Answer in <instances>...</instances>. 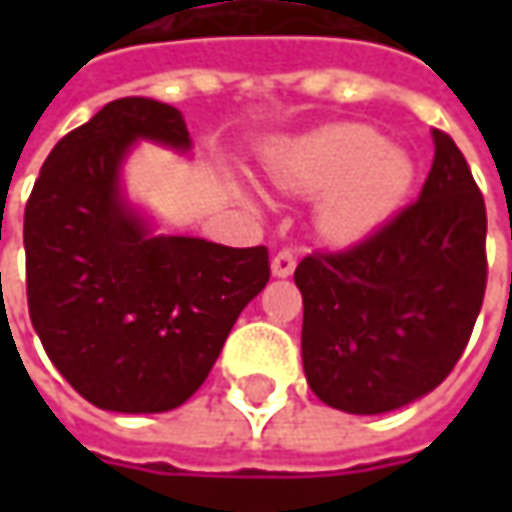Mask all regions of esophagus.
Segmentation results:
<instances>
[{"instance_id":"obj_1","label":"esophagus","mask_w":512,"mask_h":512,"mask_svg":"<svg viewBox=\"0 0 512 512\" xmlns=\"http://www.w3.org/2000/svg\"><path fill=\"white\" fill-rule=\"evenodd\" d=\"M270 267H273V276L285 279V276H290V273L296 270V253H293V250H279V253L273 256Z\"/></svg>"}]
</instances>
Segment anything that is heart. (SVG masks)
<instances>
[{
  "label": "heart",
  "mask_w": 512,
  "mask_h": 512,
  "mask_svg": "<svg viewBox=\"0 0 512 512\" xmlns=\"http://www.w3.org/2000/svg\"><path fill=\"white\" fill-rule=\"evenodd\" d=\"M270 182L287 193H322L319 227L333 242H356L402 205L413 165L364 125H336L296 139L267 162Z\"/></svg>",
  "instance_id": "obj_1"
}]
</instances>
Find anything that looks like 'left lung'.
Returning a JSON list of instances; mask_svg holds the SVG:
<instances>
[{"instance_id":"8db88e82","label":"left lung","mask_w":512,"mask_h":512,"mask_svg":"<svg viewBox=\"0 0 512 512\" xmlns=\"http://www.w3.org/2000/svg\"><path fill=\"white\" fill-rule=\"evenodd\" d=\"M416 202L359 245L305 256L302 362L310 390L344 413H387L450 376L482 310L487 210L456 142L433 130Z\"/></svg>"}]
</instances>
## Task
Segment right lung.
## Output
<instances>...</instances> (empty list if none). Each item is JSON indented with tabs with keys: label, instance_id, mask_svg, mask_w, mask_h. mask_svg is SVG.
Returning <instances> with one entry per match:
<instances>
[{
	"label": "right lung",
	"instance_id": "1",
	"mask_svg": "<svg viewBox=\"0 0 512 512\" xmlns=\"http://www.w3.org/2000/svg\"><path fill=\"white\" fill-rule=\"evenodd\" d=\"M136 139L190 148L179 110L125 96L50 150L25 207L28 310L79 396L116 413H165L202 387L270 262L265 245L153 236L119 193Z\"/></svg>",
	"mask_w": 512,
	"mask_h": 512
}]
</instances>
